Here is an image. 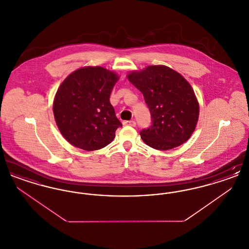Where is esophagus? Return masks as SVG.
<instances>
[{
	"instance_id": "1",
	"label": "esophagus",
	"mask_w": 249,
	"mask_h": 249,
	"mask_svg": "<svg viewBox=\"0 0 249 249\" xmlns=\"http://www.w3.org/2000/svg\"><path fill=\"white\" fill-rule=\"evenodd\" d=\"M123 124H124L125 126H130V127H135V125H136L135 121H133V120H129V121H124V122H123Z\"/></svg>"
}]
</instances>
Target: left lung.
<instances>
[{
	"label": "left lung",
	"mask_w": 249,
	"mask_h": 249,
	"mask_svg": "<svg viewBox=\"0 0 249 249\" xmlns=\"http://www.w3.org/2000/svg\"><path fill=\"white\" fill-rule=\"evenodd\" d=\"M143 95L152 125L140 132L158 150H169L190 139L199 119V103L190 83L164 65H151L127 75Z\"/></svg>",
	"instance_id": "1"
}]
</instances>
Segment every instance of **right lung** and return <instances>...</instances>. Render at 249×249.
Instances as JSON below:
<instances>
[{"mask_svg": "<svg viewBox=\"0 0 249 249\" xmlns=\"http://www.w3.org/2000/svg\"><path fill=\"white\" fill-rule=\"evenodd\" d=\"M119 78L104 67L88 66L72 71L59 86L54 118L62 136L73 146L92 151L114 140L122 124L109 99Z\"/></svg>", "mask_w": 249, "mask_h": 249, "instance_id": "obj_1", "label": "right lung"}]
</instances>
